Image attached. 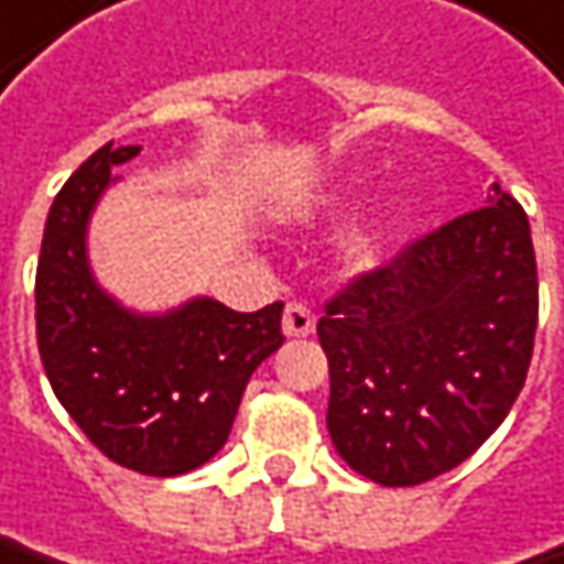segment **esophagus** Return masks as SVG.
Returning a JSON list of instances; mask_svg holds the SVG:
<instances>
[{
	"label": "esophagus",
	"instance_id": "obj_1",
	"mask_svg": "<svg viewBox=\"0 0 564 564\" xmlns=\"http://www.w3.org/2000/svg\"><path fill=\"white\" fill-rule=\"evenodd\" d=\"M316 329V313L303 303H286L283 310V335L290 338H303Z\"/></svg>",
	"mask_w": 564,
	"mask_h": 564
}]
</instances>
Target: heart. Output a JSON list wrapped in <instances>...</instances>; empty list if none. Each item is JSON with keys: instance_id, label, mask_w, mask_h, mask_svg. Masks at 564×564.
<instances>
[{"instance_id": "1", "label": "heart", "mask_w": 564, "mask_h": 564, "mask_svg": "<svg viewBox=\"0 0 564 564\" xmlns=\"http://www.w3.org/2000/svg\"><path fill=\"white\" fill-rule=\"evenodd\" d=\"M403 223H406V209H403V206H390L387 216L378 226L351 231V235L345 238V258H348V264L358 268V271H368V268L381 264V258H384L387 251V241L393 238V231L400 229Z\"/></svg>"}]
</instances>
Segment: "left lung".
<instances>
[{
	"label": "left lung",
	"mask_w": 564,
	"mask_h": 564,
	"mask_svg": "<svg viewBox=\"0 0 564 564\" xmlns=\"http://www.w3.org/2000/svg\"><path fill=\"white\" fill-rule=\"evenodd\" d=\"M485 209L413 241L326 306L329 435L365 478L413 487L481 448L520 397L536 338L530 219L497 183Z\"/></svg>",
	"instance_id": "1"
}]
</instances>
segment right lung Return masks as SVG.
Masks as SVG:
<instances>
[{"label":"right lung","mask_w":564,"mask_h":564,"mask_svg":"<svg viewBox=\"0 0 564 564\" xmlns=\"http://www.w3.org/2000/svg\"><path fill=\"white\" fill-rule=\"evenodd\" d=\"M141 144H102L57 193L37 261L34 319L61 406L116 465L174 478L206 465L231 433L254 368L283 345V303L235 313L193 296L134 313L106 293L86 251L96 203Z\"/></svg>","instance_id":"add662e5"}]
</instances>
